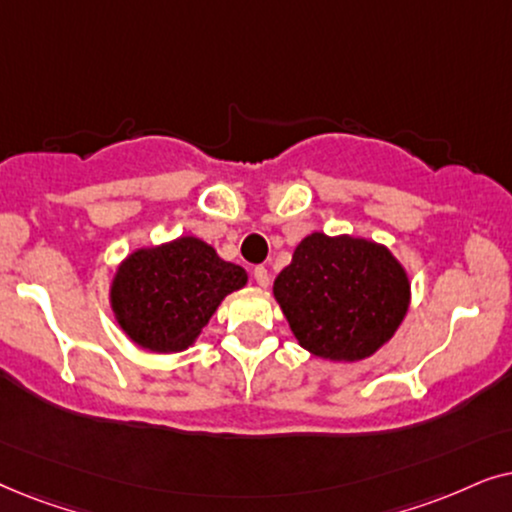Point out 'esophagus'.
<instances>
[{"label": "esophagus", "instance_id": "esophagus-1", "mask_svg": "<svg viewBox=\"0 0 512 512\" xmlns=\"http://www.w3.org/2000/svg\"><path fill=\"white\" fill-rule=\"evenodd\" d=\"M252 276H255V283L260 285V288H267L269 281H271L269 271L264 269V267H255V269H252Z\"/></svg>", "mask_w": 512, "mask_h": 512}]
</instances>
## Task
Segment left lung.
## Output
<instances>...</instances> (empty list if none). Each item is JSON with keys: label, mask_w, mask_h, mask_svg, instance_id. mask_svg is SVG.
I'll return each instance as SVG.
<instances>
[{"label": "left lung", "mask_w": 512, "mask_h": 512, "mask_svg": "<svg viewBox=\"0 0 512 512\" xmlns=\"http://www.w3.org/2000/svg\"><path fill=\"white\" fill-rule=\"evenodd\" d=\"M274 295L306 351L353 363L372 356L403 323L410 281L384 245L311 234L278 274Z\"/></svg>", "instance_id": "left-lung-1"}]
</instances>
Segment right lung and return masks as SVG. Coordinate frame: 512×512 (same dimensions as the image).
<instances>
[{"label": "right lung", "instance_id": "obj_1", "mask_svg": "<svg viewBox=\"0 0 512 512\" xmlns=\"http://www.w3.org/2000/svg\"><path fill=\"white\" fill-rule=\"evenodd\" d=\"M248 274L194 236L133 252L112 283L119 325L142 349L185 351Z\"/></svg>", "mask_w": 512, "mask_h": 512}]
</instances>
